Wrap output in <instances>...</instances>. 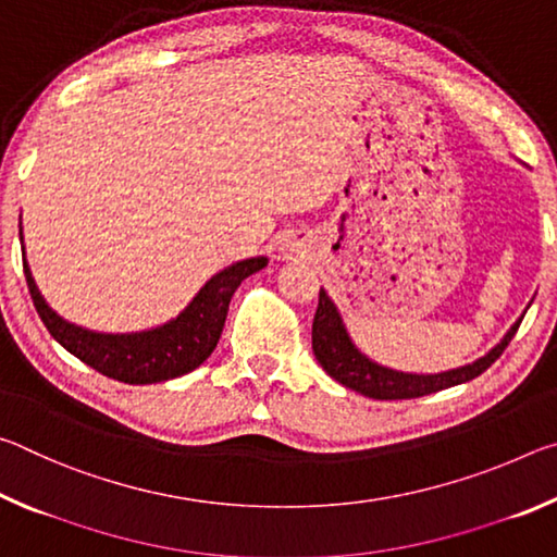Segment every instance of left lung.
<instances>
[{
  "label": "left lung",
  "mask_w": 557,
  "mask_h": 557,
  "mask_svg": "<svg viewBox=\"0 0 557 557\" xmlns=\"http://www.w3.org/2000/svg\"><path fill=\"white\" fill-rule=\"evenodd\" d=\"M521 319L523 317H518V322L511 324L502 342H498L492 351H486L482 358H476V361L442 373H408L388 369V366L375 363L373 358L366 356L361 348L354 344V338L344 324L342 312H338L334 299L329 297V292L322 287L319 289V307L312 322V348L317 361L322 363V369L332 375L334 381L346 385V388H351L373 400H408L451 388V385L467 383L471 379H476V375H482L488 366L504 354V348L518 332Z\"/></svg>",
  "instance_id": "1"
}]
</instances>
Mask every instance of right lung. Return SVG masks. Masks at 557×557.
Instances as JSON below:
<instances>
[{"label":"right lung","mask_w":557,"mask_h":557,"mask_svg":"<svg viewBox=\"0 0 557 557\" xmlns=\"http://www.w3.org/2000/svg\"><path fill=\"white\" fill-rule=\"evenodd\" d=\"M18 240H22L26 285H29L34 307L49 334L65 351L81 358L90 369L129 385L172 381L199 369L219 344L235 289L252 272L268 268L265 256L233 262V265L215 272L182 312L169 322L143 329V332L112 334L73 324L51 309L39 292V285H36L29 262H26L22 219H18Z\"/></svg>","instance_id":"1"}]
</instances>
